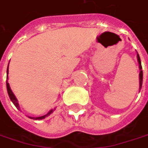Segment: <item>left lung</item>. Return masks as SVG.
Returning a JSON list of instances; mask_svg holds the SVG:
<instances>
[{"instance_id": "8db88e82", "label": "left lung", "mask_w": 148, "mask_h": 148, "mask_svg": "<svg viewBox=\"0 0 148 148\" xmlns=\"http://www.w3.org/2000/svg\"><path fill=\"white\" fill-rule=\"evenodd\" d=\"M137 61L139 63V69H140V74H139V79H140V88H139V92L141 89V86H142V79H143V73H142V67H141V62H140V58L137 53Z\"/></svg>"}]
</instances>
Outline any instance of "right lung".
Instances as JSON below:
<instances>
[{"instance_id":"add662e5","label":"right lung","mask_w":148,"mask_h":148,"mask_svg":"<svg viewBox=\"0 0 148 148\" xmlns=\"http://www.w3.org/2000/svg\"><path fill=\"white\" fill-rule=\"evenodd\" d=\"M8 65H9V63H8ZM8 70H7V90H8V96H9V98H10L11 101L14 103V104L16 106V108H17L18 110H19V104H18V100H17V99H16L15 95L14 94V92H12V90H11V88H10L9 83L8 82ZM54 110H55V109H54V110H49L46 115H45V116H38V117L28 116V117H29V118H31V119H35V120H42V119H45L46 116H49V115H50Z\"/></svg>"}]
</instances>
